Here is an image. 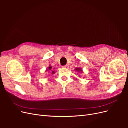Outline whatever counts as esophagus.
<instances>
[{"mask_svg": "<svg viewBox=\"0 0 128 128\" xmlns=\"http://www.w3.org/2000/svg\"><path fill=\"white\" fill-rule=\"evenodd\" d=\"M62 67L64 68H68V65H64V66Z\"/></svg>", "mask_w": 128, "mask_h": 128, "instance_id": "34e87169", "label": "esophagus"}]
</instances>
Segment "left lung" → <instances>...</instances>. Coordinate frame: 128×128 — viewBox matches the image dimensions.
I'll return each mask as SVG.
<instances>
[{
	"instance_id": "1",
	"label": "left lung",
	"mask_w": 128,
	"mask_h": 128,
	"mask_svg": "<svg viewBox=\"0 0 128 128\" xmlns=\"http://www.w3.org/2000/svg\"><path fill=\"white\" fill-rule=\"evenodd\" d=\"M75 70L76 71H77V72H82V69H81V68H75Z\"/></svg>"
}]
</instances>
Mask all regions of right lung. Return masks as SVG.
Returning <instances> with one entry per match:
<instances>
[{
  "label": "right lung",
  "mask_w": 128,
  "mask_h": 128,
  "mask_svg": "<svg viewBox=\"0 0 128 128\" xmlns=\"http://www.w3.org/2000/svg\"><path fill=\"white\" fill-rule=\"evenodd\" d=\"M49 71L51 72L52 74H55V72L53 70V69L52 68V67L51 66H50L48 67V69H46V72H49Z\"/></svg>",
  "instance_id": "right-lung-1"
}]
</instances>
